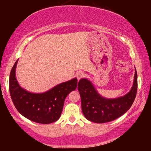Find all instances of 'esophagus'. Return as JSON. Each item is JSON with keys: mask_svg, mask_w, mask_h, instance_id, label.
<instances>
[{"mask_svg": "<svg viewBox=\"0 0 151 151\" xmlns=\"http://www.w3.org/2000/svg\"><path fill=\"white\" fill-rule=\"evenodd\" d=\"M83 76H84V73L82 72H78L76 74V78H77L78 81L80 80L81 78H83Z\"/></svg>", "mask_w": 151, "mask_h": 151, "instance_id": "34e87169", "label": "esophagus"}]
</instances>
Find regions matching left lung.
Listing matches in <instances>:
<instances>
[{"label":"left lung","instance_id":"8db88e82","mask_svg":"<svg viewBox=\"0 0 151 151\" xmlns=\"http://www.w3.org/2000/svg\"><path fill=\"white\" fill-rule=\"evenodd\" d=\"M78 90L81 99V108L85 118L96 123L111 122L124 114L132 106L137 91V73L135 69L133 85L129 93L115 99L101 96L93 83L83 78L78 82Z\"/></svg>","mask_w":151,"mask_h":151}]
</instances>
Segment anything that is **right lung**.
<instances>
[{
	"mask_svg": "<svg viewBox=\"0 0 151 151\" xmlns=\"http://www.w3.org/2000/svg\"><path fill=\"white\" fill-rule=\"evenodd\" d=\"M18 59L11 71L9 91L12 101L22 116L33 122L50 124L60 118L66 97L77 86V78L62 83L42 93L27 91L19 85L16 78Z\"/></svg>",
	"mask_w": 151,
	"mask_h": 151,
	"instance_id": "1",
	"label": "right lung"
}]
</instances>
